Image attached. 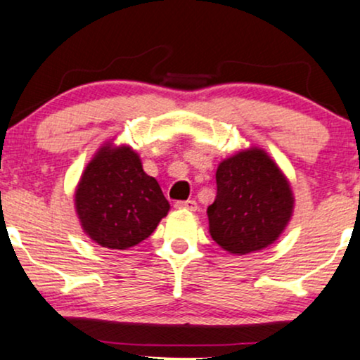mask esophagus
I'll return each mask as SVG.
<instances>
[{
	"mask_svg": "<svg viewBox=\"0 0 360 360\" xmlns=\"http://www.w3.org/2000/svg\"><path fill=\"white\" fill-rule=\"evenodd\" d=\"M176 209H184V211H195L198 209V202L193 201V199H188V201H177Z\"/></svg>",
	"mask_w": 360,
	"mask_h": 360,
	"instance_id": "1",
	"label": "esophagus"
}]
</instances>
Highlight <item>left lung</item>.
<instances>
[{"label":"left lung","instance_id":"left-lung-1","mask_svg":"<svg viewBox=\"0 0 360 360\" xmlns=\"http://www.w3.org/2000/svg\"><path fill=\"white\" fill-rule=\"evenodd\" d=\"M217 195L207 207L209 234L236 256L274 244L294 212L289 179L262 148L240 149L219 162Z\"/></svg>","mask_w":360,"mask_h":360}]
</instances>
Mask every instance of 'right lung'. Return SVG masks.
Segmentation results:
<instances>
[{
  "label": "right lung",
  "mask_w": 360,
  "mask_h": 360,
  "mask_svg": "<svg viewBox=\"0 0 360 360\" xmlns=\"http://www.w3.org/2000/svg\"><path fill=\"white\" fill-rule=\"evenodd\" d=\"M75 209L93 243L126 251L148 239L171 206L158 181L144 172L139 154L106 141L79 177Z\"/></svg>",
  "instance_id": "1"
}]
</instances>
